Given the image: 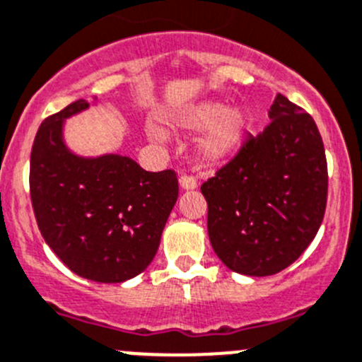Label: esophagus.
<instances>
[{"mask_svg":"<svg viewBox=\"0 0 362 362\" xmlns=\"http://www.w3.org/2000/svg\"><path fill=\"white\" fill-rule=\"evenodd\" d=\"M178 182H180V187L182 189H196L198 187V180H196L192 175L189 173H182L180 178H178Z\"/></svg>","mask_w":362,"mask_h":362,"instance_id":"obj_1","label":"esophagus"}]
</instances>
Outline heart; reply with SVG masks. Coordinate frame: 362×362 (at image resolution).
I'll return each mask as SVG.
<instances>
[{"mask_svg":"<svg viewBox=\"0 0 362 362\" xmlns=\"http://www.w3.org/2000/svg\"><path fill=\"white\" fill-rule=\"evenodd\" d=\"M182 129L191 132H203L198 141V156L205 164H221L230 159L235 150L240 146L245 132H247V118L242 111H226V106L221 103H205L189 111L180 122ZM148 136L156 141L164 139V131L160 125L148 124Z\"/></svg>","mask_w":362,"mask_h":362,"instance_id":"obj_1","label":"heart"}]
</instances>
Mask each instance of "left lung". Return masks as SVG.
I'll return each mask as SVG.
<instances>
[{"mask_svg":"<svg viewBox=\"0 0 362 362\" xmlns=\"http://www.w3.org/2000/svg\"><path fill=\"white\" fill-rule=\"evenodd\" d=\"M270 124L202 184L209 237L221 262L245 276L292 265L311 244L327 205V159L313 117L278 93Z\"/></svg>","mask_w":362,"mask_h":362,"instance_id":"left-lung-1","label":"left lung"}]
</instances>
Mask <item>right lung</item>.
<instances>
[{
    "instance_id": "1",
    "label": "right lung",
    "mask_w": 362,
    "mask_h": 362,
    "mask_svg": "<svg viewBox=\"0 0 362 362\" xmlns=\"http://www.w3.org/2000/svg\"><path fill=\"white\" fill-rule=\"evenodd\" d=\"M84 99L42 122L31 146L30 196L42 237L77 276L122 283L150 265L178 198L173 170L152 173L122 156L81 159L62 141L66 117Z\"/></svg>"
}]
</instances>
